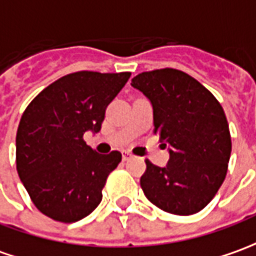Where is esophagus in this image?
Returning a JSON list of instances; mask_svg holds the SVG:
<instances>
[{
	"label": "esophagus",
	"instance_id": "obj_1",
	"mask_svg": "<svg viewBox=\"0 0 256 256\" xmlns=\"http://www.w3.org/2000/svg\"><path fill=\"white\" fill-rule=\"evenodd\" d=\"M130 158H132V154L128 152V151H124V152H123V161H128Z\"/></svg>",
	"mask_w": 256,
	"mask_h": 256
}]
</instances>
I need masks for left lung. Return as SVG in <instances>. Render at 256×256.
<instances>
[{"instance_id": "8db88e82", "label": "left lung", "mask_w": 256, "mask_h": 256, "mask_svg": "<svg viewBox=\"0 0 256 256\" xmlns=\"http://www.w3.org/2000/svg\"><path fill=\"white\" fill-rule=\"evenodd\" d=\"M132 86L150 99L154 133L170 147L162 168L146 160L140 179L146 198L171 214L200 212L227 175L231 136L223 108L199 81L175 68L142 72Z\"/></svg>"}]
</instances>
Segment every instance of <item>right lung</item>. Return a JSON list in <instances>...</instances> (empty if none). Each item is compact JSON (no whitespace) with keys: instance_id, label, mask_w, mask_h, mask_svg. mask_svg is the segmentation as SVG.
Segmentation results:
<instances>
[{"instance_id":"1","label":"right lung","mask_w":256,"mask_h":256,"mask_svg":"<svg viewBox=\"0 0 256 256\" xmlns=\"http://www.w3.org/2000/svg\"><path fill=\"white\" fill-rule=\"evenodd\" d=\"M132 72L78 71L58 78L28 105L16 132V171L44 216L74 223L92 213L119 151L98 154L84 142L98 133L108 105Z\"/></svg>"}]
</instances>
